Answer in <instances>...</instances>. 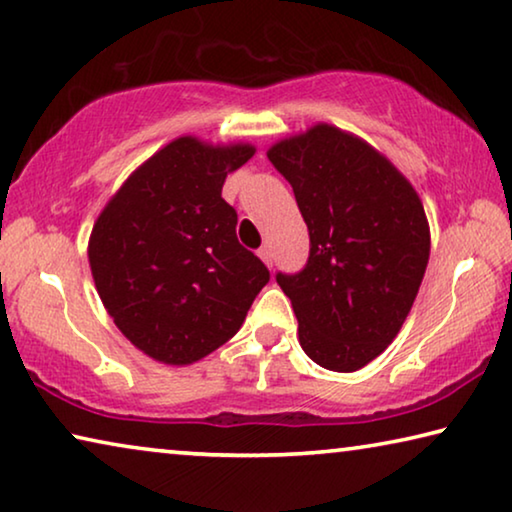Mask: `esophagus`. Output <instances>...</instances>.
I'll return each mask as SVG.
<instances>
[{
  "label": "esophagus",
  "mask_w": 512,
  "mask_h": 512,
  "mask_svg": "<svg viewBox=\"0 0 512 512\" xmlns=\"http://www.w3.org/2000/svg\"><path fill=\"white\" fill-rule=\"evenodd\" d=\"M259 257H262V262L266 264V266H273V253H271V248L269 246H262L259 248V253H257Z\"/></svg>",
  "instance_id": "obj_1"
}]
</instances>
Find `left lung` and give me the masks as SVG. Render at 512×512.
Wrapping results in <instances>:
<instances>
[{
	"mask_svg": "<svg viewBox=\"0 0 512 512\" xmlns=\"http://www.w3.org/2000/svg\"><path fill=\"white\" fill-rule=\"evenodd\" d=\"M271 164L310 230L303 271L278 273L307 358L358 371L399 335L424 280L431 232L412 184L369 143L332 125L275 143Z\"/></svg>",
	"mask_w": 512,
	"mask_h": 512,
	"instance_id": "obj_1",
	"label": "left lung"
}]
</instances>
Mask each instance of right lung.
I'll return each instance as SVG.
<instances>
[{
    "label": "right lung",
    "instance_id": "obj_1",
    "mask_svg": "<svg viewBox=\"0 0 512 512\" xmlns=\"http://www.w3.org/2000/svg\"><path fill=\"white\" fill-rule=\"evenodd\" d=\"M253 145L182 136L136 168L93 225L88 262L113 323L139 351L191 364L237 335L271 273L221 198Z\"/></svg>",
    "mask_w": 512,
    "mask_h": 512
}]
</instances>
